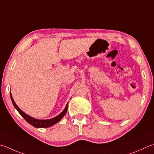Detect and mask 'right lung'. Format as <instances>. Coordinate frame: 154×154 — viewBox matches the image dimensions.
Instances as JSON below:
<instances>
[{"label":"right lung","mask_w":154,"mask_h":154,"mask_svg":"<svg viewBox=\"0 0 154 154\" xmlns=\"http://www.w3.org/2000/svg\"><path fill=\"white\" fill-rule=\"evenodd\" d=\"M10 95H11V98L12 102H13V105L14 106V107L16 108L17 110L19 111V113L20 114L21 116H22L27 122L30 123L31 125H32V126H34V127H35V128H45L51 127V126L55 125V123L59 122L60 120L63 118V116L65 115L66 113H67L68 105H67V106L65 107V109L62 111L61 114H59V116H57V117H54V118H53V119H47V120L36 119L35 118H32V117H30L28 115H26V114L24 113L22 110H20V108L17 106L16 103H15L14 99H13V97H12L11 93H10Z\"/></svg>","instance_id":"obj_1"}]
</instances>
